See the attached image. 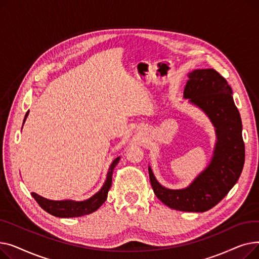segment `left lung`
I'll list each match as a JSON object with an SVG mask.
<instances>
[{"label": "left lung", "instance_id": "left-lung-1", "mask_svg": "<svg viewBox=\"0 0 259 259\" xmlns=\"http://www.w3.org/2000/svg\"><path fill=\"white\" fill-rule=\"evenodd\" d=\"M184 98L205 112L216 131V144L209 166L185 189L162 187L149 167L156 197L166 206L185 212H205L216 206L237 183L244 164L241 118L232 89L214 69H197L188 74Z\"/></svg>", "mask_w": 259, "mask_h": 259}]
</instances>
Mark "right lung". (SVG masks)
<instances>
[{
    "mask_svg": "<svg viewBox=\"0 0 259 259\" xmlns=\"http://www.w3.org/2000/svg\"><path fill=\"white\" fill-rule=\"evenodd\" d=\"M29 111H27V113L25 114L24 117V122L28 116ZM119 156L116 157L109 168V171L107 173V179L105 184L103 185L102 189L98 193H95L93 196H91L90 198L83 200V201H75V200H50L47 198H44L42 196L37 195L36 193L32 192L31 195L33 196V198L36 200V202L39 205V207L44 209L46 212H48L49 214L57 216V217H78V216H84L87 214H90L94 211H97L103 203L105 202L107 195H108V191L109 189L111 187L112 184V173L113 170L115 168V166L117 165V162L119 160Z\"/></svg>",
    "mask_w": 259,
    "mask_h": 259,
    "instance_id": "obj_1",
    "label": "right lung"
}]
</instances>
